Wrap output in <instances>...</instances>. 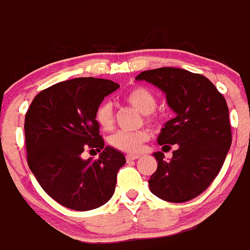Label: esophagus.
<instances>
[{"instance_id": "obj_1", "label": "esophagus", "mask_w": 250, "mask_h": 250, "mask_svg": "<svg viewBox=\"0 0 250 250\" xmlns=\"http://www.w3.org/2000/svg\"><path fill=\"white\" fill-rule=\"evenodd\" d=\"M139 157H140V155L130 154V155H127V156H125V159H127L128 161H130V160H137V159H139Z\"/></svg>"}]
</instances>
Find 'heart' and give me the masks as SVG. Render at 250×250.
<instances>
[{
    "mask_svg": "<svg viewBox=\"0 0 250 250\" xmlns=\"http://www.w3.org/2000/svg\"><path fill=\"white\" fill-rule=\"evenodd\" d=\"M125 101L138 111L146 115L149 122L155 123L159 120V117L152 113L154 108L156 107V96L149 89L143 88V86L132 89L125 95ZM95 121L103 130L108 132L112 129L115 125V115H113L112 104L110 101H104L98 106L95 111ZM147 139H149V132L145 129L137 130V132L120 130L111 135L108 142L115 149L130 152V154H137L142 150L143 144L147 142Z\"/></svg>",
    "mask_w": 250,
    "mask_h": 250,
    "instance_id": "b5f03b06",
    "label": "heart"
}]
</instances>
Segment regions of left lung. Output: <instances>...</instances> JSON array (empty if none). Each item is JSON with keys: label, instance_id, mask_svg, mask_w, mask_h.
Listing matches in <instances>:
<instances>
[{"label": "left lung", "instance_id": "left-lung-1", "mask_svg": "<svg viewBox=\"0 0 250 250\" xmlns=\"http://www.w3.org/2000/svg\"><path fill=\"white\" fill-rule=\"evenodd\" d=\"M135 79L157 86L176 113L164 125L157 143L177 147L169 161L164 152L152 154L157 169L149 179L150 192L169 203L188 202L212 183L231 147L226 100L207 77L186 69L162 67Z\"/></svg>", "mask_w": 250, "mask_h": 250}]
</instances>
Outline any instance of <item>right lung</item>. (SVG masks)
Instances as JSON below:
<instances>
[{"mask_svg":"<svg viewBox=\"0 0 250 250\" xmlns=\"http://www.w3.org/2000/svg\"><path fill=\"white\" fill-rule=\"evenodd\" d=\"M120 88L107 79L76 78L40 91L24 122L29 168L42 189L61 205L77 211L106 204L115 193L125 155L105 146L95 121L104 99ZM102 151L84 160V148Z\"/></svg>","mask_w":250,"mask_h":250,"instance_id":"1","label":"right lung"}]
</instances>
